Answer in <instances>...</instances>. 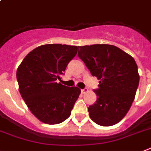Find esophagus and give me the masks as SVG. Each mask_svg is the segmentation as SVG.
Instances as JSON below:
<instances>
[{"label":"esophagus","instance_id":"34e87169","mask_svg":"<svg viewBox=\"0 0 151 151\" xmlns=\"http://www.w3.org/2000/svg\"><path fill=\"white\" fill-rule=\"evenodd\" d=\"M88 88H84V89H82V90H81V92H82V94L86 93V92H88Z\"/></svg>","mask_w":151,"mask_h":151}]
</instances>
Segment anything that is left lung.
<instances>
[{"instance_id": "left-lung-1", "label": "left lung", "mask_w": 151, "mask_h": 151, "mask_svg": "<svg viewBox=\"0 0 151 151\" xmlns=\"http://www.w3.org/2000/svg\"><path fill=\"white\" fill-rule=\"evenodd\" d=\"M78 48V57L100 80L99 89L93 90L97 101L88 109L90 118L99 125H114L123 119L134 100L140 79L137 63L129 54L113 45Z\"/></svg>"}]
</instances>
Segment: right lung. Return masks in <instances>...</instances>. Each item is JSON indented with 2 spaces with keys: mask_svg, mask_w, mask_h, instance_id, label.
<instances>
[{
  "mask_svg": "<svg viewBox=\"0 0 151 151\" xmlns=\"http://www.w3.org/2000/svg\"><path fill=\"white\" fill-rule=\"evenodd\" d=\"M76 46L46 44L26 56L17 70L22 98L32 114L48 124L69 118L81 90L58 83L68 63L76 56Z\"/></svg>",
  "mask_w": 151,
  "mask_h": 151,
  "instance_id": "1",
  "label": "right lung"
}]
</instances>
